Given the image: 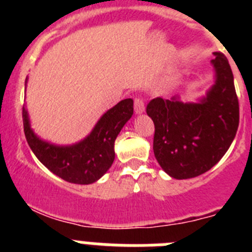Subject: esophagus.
Listing matches in <instances>:
<instances>
[{
    "instance_id": "1",
    "label": "esophagus",
    "mask_w": 252,
    "mask_h": 252,
    "mask_svg": "<svg viewBox=\"0 0 252 252\" xmlns=\"http://www.w3.org/2000/svg\"><path fill=\"white\" fill-rule=\"evenodd\" d=\"M133 108H135V112L136 113H142L145 111V103H144V99L140 98V97H135L133 99Z\"/></svg>"
}]
</instances>
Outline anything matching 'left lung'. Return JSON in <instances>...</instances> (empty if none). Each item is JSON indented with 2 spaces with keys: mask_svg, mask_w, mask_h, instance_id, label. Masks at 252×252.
Returning <instances> with one entry per match:
<instances>
[{
  "mask_svg": "<svg viewBox=\"0 0 252 252\" xmlns=\"http://www.w3.org/2000/svg\"><path fill=\"white\" fill-rule=\"evenodd\" d=\"M213 54L216 83L199 103L157 97L146 106L155 126V158L175 179L208 171L222 159L237 132L240 110L232 70L224 54Z\"/></svg>",
  "mask_w": 252,
  "mask_h": 252,
  "instance_id": "1",
  "label": "left lung"
}]
</instances>
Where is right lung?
<instances>
[{
  "instance_id": "obj_1",
  "label": "right lung",
  "mask_w": 252,
  "mask_h": 252,
  "mask_svg": "<svg viewBox=\"0 0 252 252\" xmlns=\"http://www.w3.org/2000/svg\"><path fill=\"white\" fill-rule=\"evenodd\" d=\"M133 113V101L119 102L102 116L92 132L81 142L57 146L43 141L31 130L28 112L22 107L24 132L35 157L55 175L69 183L91 184L98 180L115 160V140Z\"/></svg>"
}]
</instances>
